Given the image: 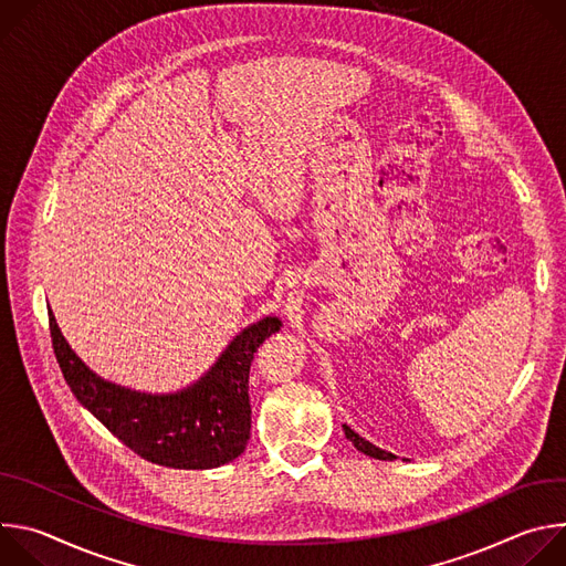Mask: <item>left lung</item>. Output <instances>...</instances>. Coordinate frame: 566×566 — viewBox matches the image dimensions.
<instances>
[{
  "instance_id": "1",
  "label": "left lung",
  "mask_w": 566,
  "mask_h": 566,
  "mask_svg": "<svg viewBox=\"0 0 566 566\" xmlns=\"http://www.w3.org/2000/svg\"><path fill=\"white\" fill-rule=\"evenodd\" d=\"M345 428V437L354 443V448L356 450H360L363 454H369V457H374V459H382V461H394L396 459V454H391V452H387V450H380V448H376L374 443H369L367 439H363L360 434H356L349 426H343Z\"/></svg>"
}]
</instances>
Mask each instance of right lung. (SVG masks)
<instances>
[{
	"instance_id": "obj_1",
	"label": "right lung",
	"mask_w": 566,
	"mask_h": 566,
	"mask_svg": "<svg viewBox=\"0 0 566 566\" xmlns=\"http://www.w3.org/2000/svg\"><path fill=\"white\" fill-rule=\"evenodd\" d=\"M280 327L282 319L269 315L234 336L190 387L145 394L96 376L69 347L49 308L53 352L73 396L138 457L184 470L217 468L244 452L251 439V363Z\"/></svg>"
}]
</instances>
